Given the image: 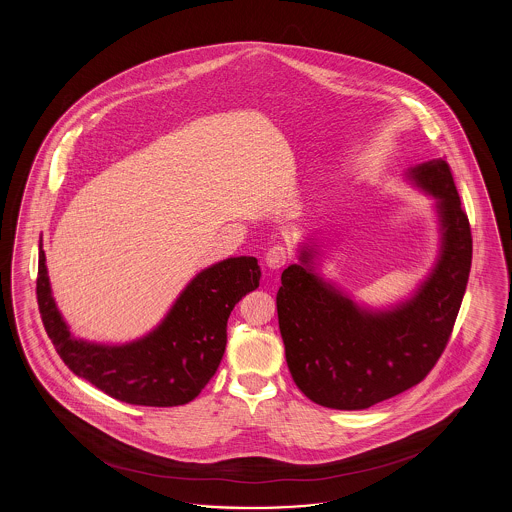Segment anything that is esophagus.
Masks as SVG:
<instances>
[{
    "label": "esophagus",
    "instance_id": "1",
    "mask_svg": "<svg viewBox=\"0 0 512 512\" xmlns=\"http://www.w3.org/2000/svg\"><path fill=\"white\" fill-rule=\"evenodd\" d=\"M265 263L268 268L272 270H278V268L284 267L288 263V253L282 245H274L268 249L267 255H265Z\"/></svg>",
    "mask_w": 512,
    "mask_h": 512
}]
</instances>
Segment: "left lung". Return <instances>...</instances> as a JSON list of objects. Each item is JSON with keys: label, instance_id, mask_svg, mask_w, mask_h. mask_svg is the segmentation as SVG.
<instances>
[{"label": "left lung", "instance_id": "1", "mask_svg": "<svg viewBox=\"0 0 512 512\" xmlns=\"http://www.w3.org/2000/svg\"><path fill=\"white\" fill-rule=\"evenodd\" d=\"M403 176L434 197L438 219V257L413 295L388 309L357 303L317 272L315 238L299 244V263L282 272L276 307L288 368L297 388L322 407L361 411L422 382L461 309L472 236L451 169L432 159Z\"/></svg>", "mask_w": 512, "mask_h": 512}]
</instances>
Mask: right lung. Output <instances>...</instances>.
Returning <instances> with one entry per match:
<instances>
[{
	"mask_svg": "<svg viewBox=\"0 0 512 512\" xmlns=\"http://www.w3.org/2000/svg\"><path fill=\"white\" fill-rule=\"evenodd\" d=\"M255 257H230L197 272L169 313L146 336L126 343L76 338L51 293L40 240L38 305L63 363L107 395L144 407L195 399L215 376L226 349V322L236 303L259 288Z\"/></svg>",
	"mask_w": 512,
	"mask_h": 512,
	"instance_id": "right-lung-1",
	"label": "right lung"
}]
</instances>
